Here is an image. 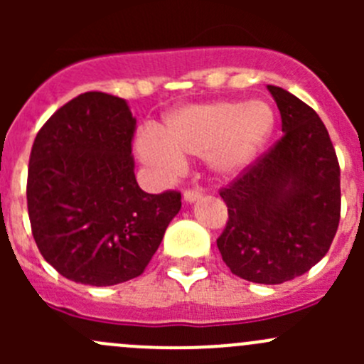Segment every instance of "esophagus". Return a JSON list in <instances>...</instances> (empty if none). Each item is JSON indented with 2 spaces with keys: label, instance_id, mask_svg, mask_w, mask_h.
I'll use <instances>...</instances> for the list:
<instances>
[{
  "label": "esophagus",
  "instance_id": "esophagus-1",
  "mask_svg": "<svg viewBox=\"0 0 364 364\" xmlns=\"http://www.w3.org/2000/svg\"><path fill=\"white\" fill-rule=\"evenodd\" d=\"M203 197V193L199 192V190H186L185 193H183V199H185L186 204H193L197 203V200Z\"/></svg>",
  "mask_w": 364,
  "mask_h": 364
}]
</instances>
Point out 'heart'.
Returning <instances> with one entry per match:
<instances>
[{
    "label": "heart",
    "instance_id": "1",
    "mask_svg": "<svg viewBox=\"0 0 364 364\" xmlns=\"http://www.w3.org/2000/svg\"><path fill=\"white\" fill-rule=\"evenodd\" d=\"M274 127L277 116L264 100L205 102L168 112L156 134L137 139L135 149L161 174L181 167L186 156H204L216 178L232 179L260 159Z\"/></svg>",
    "mask_w": 364,
    "mask_h": 364
}]
</instances>
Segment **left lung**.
Segmentation results:
<instances>
[{"label": "left lung", "mask_w": 364, "mask_h": 364, "mask_svg": "<svg viewBox=\"0 0 364 364\" xmlns=\"http://www.w3.org/2000/svg\"><path fill=\"white\" fill-rule=\"evenodd\" d=\"M284 137L220 192L229 222L216 245L234 274L277 285L301 277L326 255L340 222V165L314 109L267 86Z\"/></svg>", "instance_id": "1"}]
</instances>
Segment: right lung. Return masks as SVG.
<instances>
[{"label":"right lung","instance_id":"obj_1","mask_svg":"<svg viewBox=\"0 0 364 364\" xmlns=\"http://www.w3.org/2000/svg\"><path fill=\"white\" fill-rule=\"evenodd\" d=\"M135 117L119 97L90 91L49 117L33 142L28 211L43 259L75 284L139 277L159 250L181 196L135 179Z\"/></svg>","mask_w":364,"mask_h":364}]
</instances>
